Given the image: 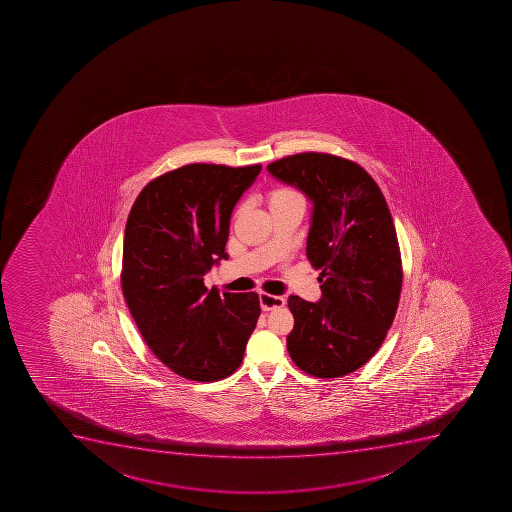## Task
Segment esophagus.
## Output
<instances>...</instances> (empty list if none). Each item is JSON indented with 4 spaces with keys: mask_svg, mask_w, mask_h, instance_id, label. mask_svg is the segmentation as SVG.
Masks as SVG:
<instances>
[{
    "mask_svg": "<svg viewBox=\"0 0 512 512\" xmlns=\"http://www.w3.org/2000/svg\"><path fill=\"white\" fill-rule=\"evenodd\" d=\"M259 304H261V307H263L264 311H273V309H276V307L284 306L286 301H284V297L271 296V294L261 292V294H259Z\"/></svg>",
    "mask_w": 512,
    "mask_h": 512,
    "instance_id": "1",
    "label": "esophagus"
}]
</instances>
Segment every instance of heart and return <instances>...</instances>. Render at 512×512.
<instances>
[{
    "label": "heart",
    "mask_w": 512,
    "mask_h": 512,
    "mask_svg": "<svg viewBox=\"0 0 512 512\" xmlns=\"http://www.w3.org/2000/svg\"><path fill=\"white\" fill-rule=\"evenodd\" d=\"M291 201H302L301 193L292 190V188H276L273 192L269 193V206L286 205Z\"/></svg>",
    "instance_id": "1"
}]
</instances>
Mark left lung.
Segmentation results:
<instances>
[{
    "label": "left lung",
    "instance_id": "8db88e82",
    "mask_svg": "<svg viewBox=\"0 0 512 512\" xmlns=\"http://www.w3.org/2000/svg\"><path fill=\"white\" fill-rule=\"evenodd\" d=\"M268 172L311 201L306 253L322 271L319 301H287L294 316L289 355L314 377L355 372L383 344L402 291V258L387 201L360 165L327 153L281 158L269 163Z\"/></svg>",
    "mask_w": 512,
    "mask_h": 512
}]
</instances>
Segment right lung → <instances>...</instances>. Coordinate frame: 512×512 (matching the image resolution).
<instances>
[{"label":"right lung","instance_id":"obj_1","mask_svg":"<svg viewBox=\"0 0 512 512\" xmlns=\"http://www.w3.org/2000/svg\"><path fill=\"white\" fill-rule=\"evenodd\" d=\"M261 165L192 163L155 178L125 226L122 292L140 334L173 372L215 382L243 360L261 307L256 292L208 291L226 259L231 213Z\"/></svg>","mask_w":512,"mask_h":512}]
</instances>
